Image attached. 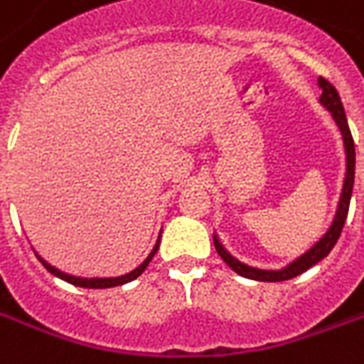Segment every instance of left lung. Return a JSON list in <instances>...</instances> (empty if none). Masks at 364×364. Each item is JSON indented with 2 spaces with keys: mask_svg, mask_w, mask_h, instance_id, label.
I'll return each instance as SVG.
<instances>
[{
  "mask_svg": "<svg viewBox=\"0 0 364 364\" xmlns=\"http://www.w3.org/2000/svg\"><path fill=\"white\" fill-rule=\"evenodd\" d=\"M318 87H320V105L326 109V111L331 112V117L336 120L337 128L341 132V138H343V148H345V179H343V189H341V197H339V203H337L336 216H333V222L328 228V232L316 242V244L308 250L306 253H302L300 257L292 261L290 265H287L284 269H279V271H269V269H257L250 267L242 261H237L232 253L224 247L218 236L214 234V247L220 255L224 263L228 265L230 269H234L237 274H242L245 279H252V281H263V282H281L289 281L296 274H302L304 271H308L310 267H314L316 263H320L323 257H328V253L333 250V245L337 244V240L341 236V230L345 226V220H347V213H349V203H351L353 195V183H355V142H353L351 130H349V122H347V117H345V109L341 99H339V93L337 90L323 77H318Z\"/></svg>",
  "mask_w": 364,
  "mask_h": 364,
  "instance_id": "left-lung-1",
  "label": "left lung"
}]
</instances>
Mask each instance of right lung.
<instances>
[{
  "label": "right lung",
  "mask_w": 364,
  "mask_h": 364,
  "mask_svg": "<svg viewBox=\"0 0 364 364\" xmlns=\"http://www.w3.org/2000/svg\"><path fill=\"white\" fill-rule=\"evenodd\" d=\"M159 247V240L156 242V245H154V250L150 252V255L146 257V259L138 265L136 269H132L130 273L127 274H120V277H75V274H70V273H64V271H60V269L52 267L50 263H46V261L43 259V257H38V259L43 261V265L48 271H50L54 277H58V279H62V281L70 282V284H75V287H82V289H111V287H119V284H127V282L134 281V279H138L140 274L144 273V269L148 267V263L151 261V257L156 255V252H158Z\"/></svg>",
  "instance_id": "right-lung-1"
}]
</instances>
